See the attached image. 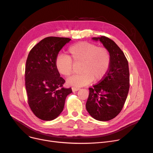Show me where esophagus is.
Returning a JSON list of instances; mask_svg holds the SVG:
<instances>
[{"label": "esophagus", "mask_w": 153, "mask_h": 153, "mask_svg": "<svg viewBox=\"0 0 153 153\" xmlns=\"http://www.w3.org/2000/svg\"><path fill=\"white\" fill-rule=\"evenodd\" d=\"M79 90H80V89L79 88H77V87H72V92H76V91H79Z\"/></svg>", "instance_id": "esophagus-1"}]
</instances>
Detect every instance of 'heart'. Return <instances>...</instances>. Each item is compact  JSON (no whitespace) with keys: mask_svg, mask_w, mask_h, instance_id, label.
<instances>
[{"mask_svg":"<svg viewBox=\"0 0 153 153\" xmlns=\"http://www.w3.org/2000/svg\"><path fill=\"white\" fill-rule=\"evenodd\" d=\"M69 56L59 55L55 59V66L59 73L64 76L72 72V61L82 62L81 74L69 77L66 83L70 86L82 87L103 79L109 69L111 56L105 47H98L93 43L80 42L71 46L68 50Z\"/></svg>","mask_w":153,"mask_h":153,"instance_id":"obj_1","label":"heart"}]
</instances>
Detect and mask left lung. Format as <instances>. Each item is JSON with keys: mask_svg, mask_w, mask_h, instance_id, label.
<instances>
[{"mask_svg": "<svg viewBox=\"0 0 153 153\" xmlns=\"http://www.w3.org/2000/svg\"><path fill=\"white\" fill-rule=\"evenodd\" d=\"M108 50L111 62L107 74L97 85L89 88L85 107L90 115L99 121H109L122 110L130 88L128 62L123 52L111 39L94 37Z\"/></svg>", "mask_w": 153, "mask_h": 153, "instance_id": "1", "label": "left lung"}]
</instances>
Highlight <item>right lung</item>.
<instances>
[{"label":"right lung","mask_w":153,"mask_h":153,"mask_svg":"<svg viewBox=\"0 0 153 153\" xmlns=\"http://www.w3.org/2000/svg\"><path fill=\"white\" fill-rule=\"evenodd\" d=\"M71 39L46 37L30 51L25 66V87L29 106L38 118L51 121L63 110L67 96L72 92L65 89V82L56 70L55 59L63 46Z\"/></svg>","instance_id":"1"}]
</instances>
